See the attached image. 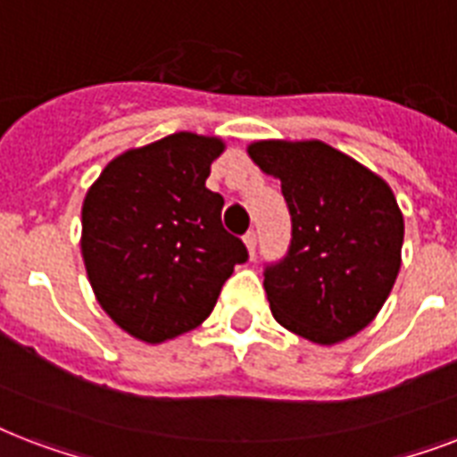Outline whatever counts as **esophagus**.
Returning a JSON list of instances; mask_svg holds the SVG:
<instances>
[{"mask_svg": "<svg viewBox=\"0 0 457 457\" xmlns=\"http://www.w3.org/2000/svg\"><path fill=\"white\" fill-rule=\"evenodd\" d=\"M243 243H245V247H247V254H250V257H254V247H257V233L247 231L245 238H243Z\"/></svg>", "mask_w": 457, "mask_h": 457, "instance_id": "1", "label": "esophagus"}]
</instances>
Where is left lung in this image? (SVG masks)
I'll list each match as a JSON object with an SVG mask.
<instances>
[{
    "instance_id": "1",
    "label": "left lung",
    "mask_w": 457,
    "mask_h": 457,
    "mask_svg": "<svg viewBox=\"0 0 457 457\" xmlns=\"http://www.w3.org/2000/svg\"><path fill=\"white\" fill-rule=\"evenodd\" d=\"M247 154L281 180L293 221L288 254L264 271L274 320L317 345L360 334L401 271L405 221L391 186L321 140H254Z\"/></svg>"
}]
</instances>
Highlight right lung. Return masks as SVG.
Listing matches in <instances>:
<instances>
[{
	"label": "right lung",
	"mask_w": 457,
	"mask_h": 457,
	"mask_svg": "<svg viewBox=\"0 0 457 457\" xmlns=\"http://www.w3.org/2000/svg\"><path fill=\"white\" fill-rule=\"evenodd\" d=\"M224 150L217 136L171 133L121 152L85 193L87 281L109 320L137 341L154 345L200 327L247 260L221 224L224 197L204 186Z\"/></svg>",
	"instance_id": "add662e5"
}]
</instances>
